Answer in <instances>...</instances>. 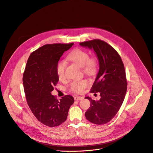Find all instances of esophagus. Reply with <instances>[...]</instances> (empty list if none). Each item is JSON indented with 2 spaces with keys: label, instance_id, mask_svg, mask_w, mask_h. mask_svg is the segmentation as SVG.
Here are the masks:
<instances>
[{
  "label": "esophagus",
  "instance_id": "34e87169",
  "mask_svg": "<svg viewBox=\"0 0 153 153\" xmlns=\"http://www.w3.org/2000/svg\"><path fill=\"white\" fill-rule=\"evenodd\" d=\"M83 99V97H79V96H75L74 97V99L75 100H80Z\"/></svg>",
  "mask_w": 153,
  "mask_h": 153
}]
</instances>
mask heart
Segmentation results:
<instances>
[{"instance_id": "b5f03b06", "label": "heart", "mask_w": 153, "mask_h": 153, "mask_svg": "<svg viewBox=\"0 0 153 153\" xmlns=\"http://www.w3.org/2000/svg\"><path fill=\"white\" fill-rule=\"evenodd\" d=\"M67 59L74 63L82 67L84 74L89 75H95L98 70V62L94 57H89V53L83 50L75 49L69 53ZM67 64L64 61H59L56 64V71L58 78L62 79L65 76ZM90 85V81L87 78L76 79L72 81L68 85V90L74 93L81 94Z\"/></svg>"}]
</instances>
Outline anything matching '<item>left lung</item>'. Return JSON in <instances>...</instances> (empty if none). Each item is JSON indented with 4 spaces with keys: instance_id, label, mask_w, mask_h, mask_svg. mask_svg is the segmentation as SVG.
Here are the masks:
<instances>
[{
    "instance_id": "1",
    "label": "left lung",
    "mask_w": 153,
    "mask_h": 153,
    "mask_svg": "<svg viewBox=\"0 0 153 153\" xmlns=\"http://www.w3.org/2000/svg\"><path fill=\"white\" fill-rule=\"evenodd\" d=\"M79 45L94 50L99 62V70L91 92H99L101 97L91 102L85 113L91 123L100 125L110 122L119 111L125 98L127 82L121 56L113 47L100 39L79 43Z\"/></svg>"
}]
</instances>
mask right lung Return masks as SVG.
<instances>
[{
	"label": "right lung",
	"instance_id": "right-lung-1",
	"mask_svg": "<svg viewBox=\"0 0 153 153\" xmlns=\"http://www.w3.org/2000/svg\"><path fill=\"white\" fill-rule=\"evenodd\" d=\"M74 43L46 44L29 56L22 82L27 103L36 118L43 124L56 127L65 121L74 103L72 96L58 100L51 95L59 81L56 67L63 53Z\"/></svg>",
	"mask_w": 153,
	"mask_h": 153
}]
</instances>
